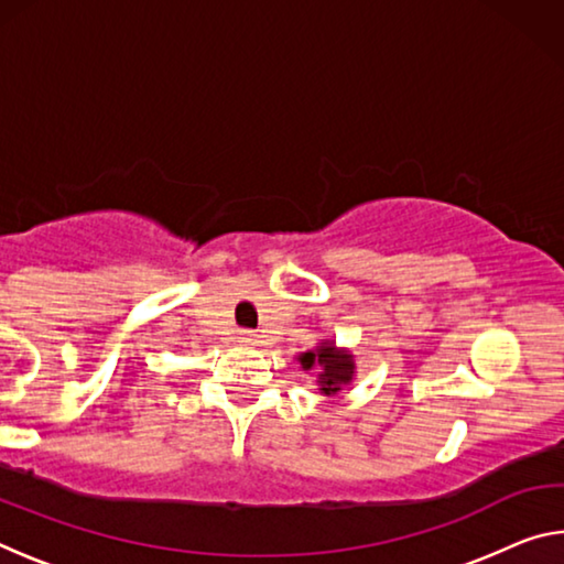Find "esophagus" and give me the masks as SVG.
Segmentation results:
<instances>
[{
  "instance_id": "esophagus-1",
  "label": "esophagus",
  "mask_w": 564,
  "mask_h": 564,
  "mask_svg": "<svg viewBox=\"0 0 564 564\" xmlns=\"http://www.w3.org/2000/svg\"><path fill=\"white\" fill-rule=\"evenodd\" d=\"M238 343H241V346H246V348H251V346H256V343H259V338H256L253 333L241 330V333H238Z\"/></svg>"
}]
</instances>
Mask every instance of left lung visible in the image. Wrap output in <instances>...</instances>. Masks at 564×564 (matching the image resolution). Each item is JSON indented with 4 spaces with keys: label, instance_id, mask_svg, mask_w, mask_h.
I'll list each match as a JSON object with an SVG mask.
<instances>
[{
    "label": "left lung",
    "instance_id": "1",
    "mask_svg": "<svg viewBox=\"0 0 564 564\" xmlns=\"http://www.w3.org/2000/svg\"><path fill=\"white\" fill-rule=\"evenodd\" d=\"M299 362L303 370L318 368V390L323 395H336L343 386H348L352 380V373H356V362H352V356L348 350H338L330 340L321 343L316 350L301 352Z\"/></svg>",
    "mask_w": 564,
    "mask_h": 564
}]
</instances>
